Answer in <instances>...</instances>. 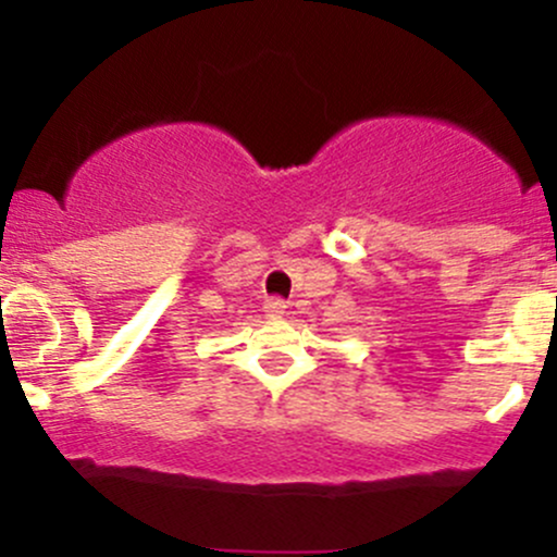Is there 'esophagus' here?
Wrapping results in <instances>:
<instances>
[{
  "instance_id": "34e87169",
  "label": "esophagus",
  "mask_w": 557,
  "mask_h": 557,
  "mask_svg": "<svg viewBox=\"0 0 557 557\" xmlns=\"http://www.w3.org/2000/svg\"><path fill=\"white\" fill-rule=\"evenodd\" d=\"M285 300L283 298H267L264 300V314L270 317V319H280L285 314Z\"/></svg>"
}]
</instances>
